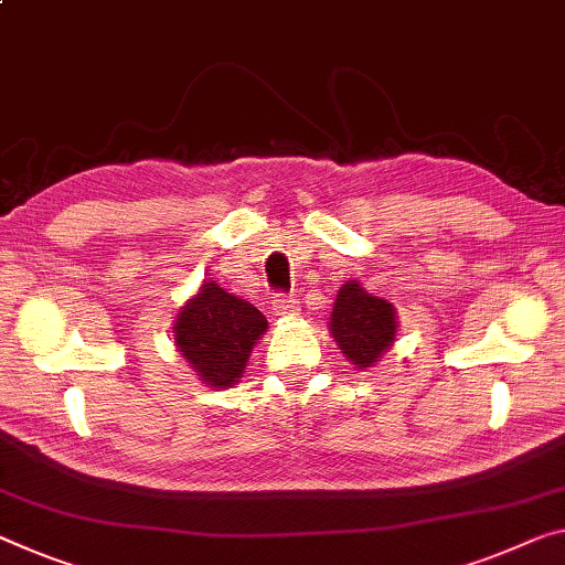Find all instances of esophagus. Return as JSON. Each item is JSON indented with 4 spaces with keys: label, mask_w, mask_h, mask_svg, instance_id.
Segmentation results:
<instances>
[{
    "label": "esophagus",
    "mask_w": 565,
    "mask_h": 565,
    "mask_svg": "<svg viewBox=\"0 0 565 565\" xmlns=\"http://www.w3.org/2000/svg\"><path fill=\"white\" fill-rule=\"evenodd\" d=\"M273 310H275V316H298L300 306L292 295H277V298L273 300Z\"/></svg>",
    "instance_id": "34e87169"
}]
</instances>
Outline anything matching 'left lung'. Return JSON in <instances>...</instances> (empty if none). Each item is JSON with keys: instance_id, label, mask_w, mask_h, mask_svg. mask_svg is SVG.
I'll list each match as a JSON object with an SVG mask.
<instances>
[{"instance_id": "1", "label": "left lung", "mask_w": 565, "mask_h": 565, "mask_svg": "<svg viewBox=\"0 0 565 565\" xmlns=\"http://www.w3.org/2000/svg\"><path fill=\"white\" fill-rule=\"evenodd\" d=\"M396 310L388 300L349 280L335 295L331 333L355 369H369L396 341Z\"/></svg>"}]
</instances>
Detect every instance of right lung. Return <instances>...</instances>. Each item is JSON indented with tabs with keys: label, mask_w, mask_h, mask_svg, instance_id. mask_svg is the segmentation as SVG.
Returning a JSON list of instances; mask_svg holds the SVG:
<instances>
[{
	"label": "right lung",
	"mask_w": 565,
	"mask_h": 565,
	"mask_svg": "<svg viewBox=\"0 0 565 565\" xmlns=\"http://www.w3.org/2000/svg\"><path fill=\"white\" fill-rule=\"evenodd\" d=\"M265 328L267 320L253 302L206 280L179 310L173 341L202 384L224 388L242 379Z\"/></svg>",
	"instance_id": "add662e5"
}]
</instances>
